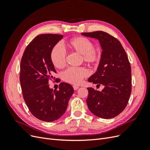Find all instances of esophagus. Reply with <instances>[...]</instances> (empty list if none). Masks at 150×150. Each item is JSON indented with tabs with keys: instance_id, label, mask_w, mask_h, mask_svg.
Listing matches in <instances>:
<instances>
[{
	"instance_id": "34e87169",
	"label": "esophagus",
	"mask_w": 150,
	"mask_h": 150,
	"mask_svg": "<svg viewBox=\"0 0 150 150\" xmlns=\"http://www.w3.org/2000/svg\"><path fill=\"white\" fill-rule=\"evenodd\" d=\"M73 88H74V90H78V88H79V86H76V85H74V86H73Z\"/></svg>"
}]
</instances>
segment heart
Instances as JSON below:
<instances>
[{"mask_svg": "<svg viewBox=\"0 0 150 150\" xmlns=\"http://www.w3.org/2000/svg\"><path fill=\"white\" fill-rule=\"evenodd\" d=\"M66 46L72 52L81 55V61L89 66H95L100 62L102 51L99 47H94L91 40L82 36L72 38L66 42ZM50 60L57 69H62L66 65V54L59 45L54 46L50 53ZM88 76V72L84 67L68 68L62 73V79L65 82L78 84Z\"/></svg>", "mask_w": 150, "mask_h": 150, "instance_id": "1", "label": "heart"}]
</instances>
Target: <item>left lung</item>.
Here are the masks:
<instances>
[{"mask_svg": "<svg viewBox=\"0 0 150 150\" xmlns=\"http://www.w3.org/2000/svg\"><path fill=\"white\" fill-rule=\"evenodd\" d=\"M82 35L99 40L103 49L97 71L89 82L104 85L101 91L88 88L86 99L90 111L103 119L112 118L123 111L131 93V68L128 57L121 42L103 31L83 33Z\"/></svg>", "mask_w": 150, "mask_h": 150, "instance_id": "obj_1", "label": "left lung"}]
</instances>
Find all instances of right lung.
<instances>
[{"instance_id": "add662e5", "label": "right lung", "mask_w": 150, "mask_h": 150, "mask_svg": "<svg viewBox=\"0 0 150 150\" xmlns=\"http://www.w3.org/2000/svg\"><path fill=\"white\" fill-rule=\"evenodd\" d=\"M63 38L57 34L39 35L28 45L21 61L20 83L22 95L32 115L51 122L65 112L74 93L72 86L61 83L58 90L49 87V81L57 79L56 71L50 60L52 47Z\"/></svg>"}]
</instances>
